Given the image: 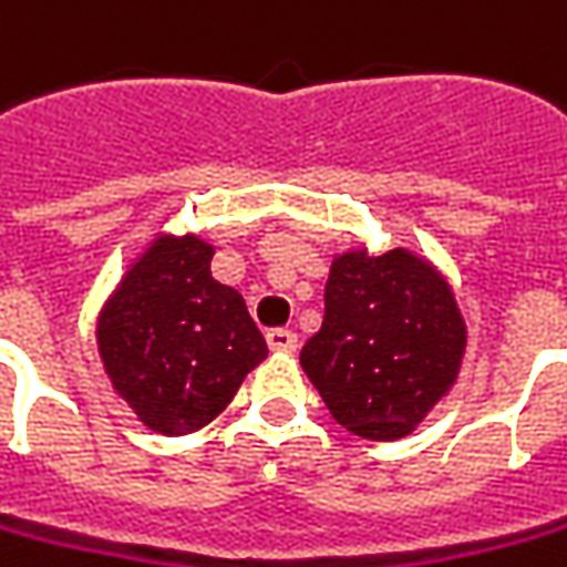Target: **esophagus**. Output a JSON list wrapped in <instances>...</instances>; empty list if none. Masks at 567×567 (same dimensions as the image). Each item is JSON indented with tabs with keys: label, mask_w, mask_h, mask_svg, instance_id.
<instances>
[{
	"label": "esophagus",
	"mask_w": 567,
	"mask_h": 567,
	"mask_svg": "<svg viewBox=\"0 0 567 567\" xmlns=\"http://www.w3.org/2000/svg\"><path fill=\"white\" fill-rule=\"evenodd\" d=\"M267 344L276 353H295L298 350V334L288 332V329H272V332H267Z\"/></svg>",
	"instance_id": "esophagus-1"
}]
</instances>
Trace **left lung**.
<instances>
[{
  "label": "left lung",
  "mask_w": 567,
  "mask_h": 567,
  "mask_svg": "<svg viewBox=\"0 0 567 567\" xmlns=\"http://www.w3.org/2000/svg\"><path fill=\"white\" fill-rule=\"evenodd\" d=\"M465 322L444 276L403 248L334 257L322 329L300 365L338 425L396 441L453 388Z\"/></svg>",
  "instance_id": "1"
}]
</instances>
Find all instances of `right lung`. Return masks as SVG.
I'll use <instances>...</instances> for the list:
<instances>
[{
  "label": "right lung",
  "instance_id": "right-lung-1",
  "mask_svg": "<svg viewBox=\"0 0 567 567\" xmlns=\"http://www.w3.org/2000/svg\"><path fill=\"white\" fill-rule=\"evenodd\" d=\"M198 235H161L99 316V353L114 391L157 434L214 422L267 357L241 295L210 276Z\"/></svg>",
  "mask_w": 567,
  "mask_h": 567
}]
</instances>
